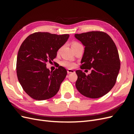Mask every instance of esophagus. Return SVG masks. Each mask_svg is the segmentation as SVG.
Wrapping results in <instances>:
<instances>
[{
    "mask_svg": "<svg viewBox=\"0 0 134 134\" xmlns=\"http://www.w3.org/2000/svg\"><path fill=\"white\" fill-rule=\"evenodd\" d=\"M67 72L68 74H69L70 73H74L75 71L73 70H71V69H68L67 70Z\"/></svg>",
    "mask_w": 134,
    "mask_h": 134,
    "instance_id": "obj_1",
    "label": "esophagus"
}]
</instances>
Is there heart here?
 <instances>
[{
    "instance_id": "heart-1",
    "label": "heart",
    "mask_w": 134,
    "mask_h": 134,
    "mask_svg": "<svg viewBox=\"0 0 134 134\" xmlns=\"http://www.w3.org/2000/svg\"><path fill=\"white\" fill-rule=\"evenodd\" d=\"M80 43L78 42H77V41H72L71 43L72 48H74L76 47V46L80 45ZM60 51H61V48H59V49L58 51V53L59 54ZM61 64H62L63 66L66 67V68H69V69L74 68L76 65V64L74 62H72V61L69 60H63L62 63H61Z\"/></svg>"
}]
</instances>
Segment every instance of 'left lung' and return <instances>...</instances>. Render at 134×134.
<instances>
[{
	"label": "left lung",
	"instance_id": "obj_1",
	"mask_svg": "<svg viewBox=\"0 0 134 134\" xmlns=\"http://www.w3.org/2000/svg\"><path fill=\"white\" fill-rule=\"evenodd\" d=\"M75 37L85 46L81 60V69H91L86 75L81 70L75 86L82 95L98 98L106 94L116 82L120 69V60L115 42L102 31H91L75 34Z\"/></svg>",
	"mask_w": 134,
	"mask_h": 134
}]
</instances>
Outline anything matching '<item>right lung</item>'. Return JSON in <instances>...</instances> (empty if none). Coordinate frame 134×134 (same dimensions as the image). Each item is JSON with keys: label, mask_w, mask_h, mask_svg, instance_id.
<instances>
[{"label": "right lung", "mask_w": 134, "mask_h": 134, "mask_svg": "<svg viewBox=\"0 0 134 134\" xmlns=\"http://www.w3.org/2000/svg\"><path fill=\"white\" fill-rule=\"evenodd\" d=\"M69 37L68 34L35 32L28 36L20 46L16 65L17 75L23 90L31 98L45 100L58 92L67 71L60 66L50 71L46 63L53 61Z\"/></svg>", "instance_id": "obj_1"}]
</instances>
